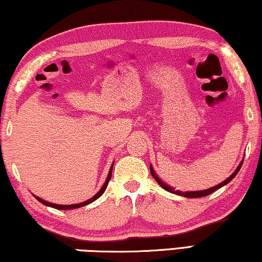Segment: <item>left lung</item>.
<instances>
[{
  "label": "left lung",
  "mask_w": 262,
  "mask_h": 262,
  "mask_svg": "<svg viewBox=\"0 0 262 262\" xmlns=\"http://www.w3.org/2000/svg\"><path fill=\"white\" fill-rule=\"evenodd\" d=\"M242 163H243V161L241 163H239V166L237 167V169H236L234 173H232L230 177H229L227 180L225 181H223V182H221L220 185H217V186H214V187H211V188H209V189H204V191H196V192H179V191H175L174 188H171V187H169V186L168 185H166L164 184V182H162L159 179V177H157V175L155 174V171H154V169H152V167L150 166V173H151V175H152V178L155 179V180L157 181V184H159L161 187H163L164 189H166V191H168V192H170V193H177V194H180V195H182V196H186V198H200V196H205V195H209V194H211V193H213L214 191H217V189H220L221 187H223L224 185H227L228 182H230L232 179H234L235 177H236V174L238 173V170H239V168H241V166H242Z\"/></svg>",
  "instance_id": "obj_1"
}]
</instances>
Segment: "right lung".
<instances>
[{
	"instance_id": "add662e5",
	"label": "right lung",
	"mask_w": 262,
	"mask_h": 262,
	"mask_svg": "<svg viewBox=\"0 0 262 262\" xmlns=\"http://www.w3.org/2000/svg\"><path fill=\"white\" fill-rule=\"evenodd\" d=\"M112 167H113V166H112ZM112 167H111L110 173H108V177H107V179H106V182H105V184H103L102 188L100 189V191H99L98 193H96V194H95L94 196H93V198L88 199L87 202L81 203V204H76V205H57V204H52V203L45 202V200L40 199V198H39V196H37V199H38L39 202H40L41 204H44V205H46V206H50V207H53V209H58V210H71V209H78V207H81V206L88 205V204H91V203L94 202V200H96L98 198H100V196H101V195L103 194V192L106 191L107 185H108V182H110V180H111V178H112Z\"/></svg>"
}]
</instances>
